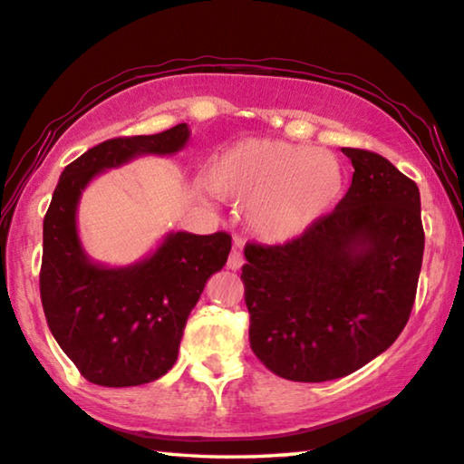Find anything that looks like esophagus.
<instances>
[{
  "label": "esophagus",
  "mask_w": 464,
  "mask_h": 464,
  "mask_svg": "<svg viewBox=\"0 0 464 464\" xmlns=\"http://www.w3.org/2000/svg\"><path fill=\"white\" fill-rule=\"evenodd\" d=\"M227 269H232V271H238L242 265H245V256H242V253L238 248H232V253H230V256H227Z\"/></svg>",
  "instance_id": "obj_1"
}]
</instances>
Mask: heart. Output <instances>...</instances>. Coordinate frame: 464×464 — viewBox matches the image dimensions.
Returning <instances> with one entry per match:
<instances>
[{
    "label": "heart",
    "instance_id": "1",
    "mask_svg": "<svg viewBox=\"0 0 464 464\" xmlns=\"http://www.w3.org/2000/svg\"><path fill=\"white\" fill-rule=\"evenodd\" d=\"M206 183L219 198L248 206V226L258 238L289 242L330 214L344 175L334 154L258 136L211 159Z\"/></svg>",
    "mask_w": 464,
    "mask_h": 464
}]
</instances>
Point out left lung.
I'll return each instance as SVG.
<instances>
[{
  "mask_svg": "<svg viewBox=\"0 0 464 464\" xmlns=\"http://www.w3.org/2000/svg\"><path fill=\"white\" fill-rule=\"evenodd\" d=\"M343 152L354 173L332 214L287 245L245 248L250 348L302 383L351 375L395 343L424 256L418 185L377 152Z\"/></svg>",
  "mask_w": 464,
  "mask_h": 464,
  "instance_id": "left-lung-1",
  "label": "left lung"
}]
</instances>
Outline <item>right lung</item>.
Instances as JSON below:
<instances>
[{"mask_svg": "<svg viewBox=\"0 0 464 464\" xmlns=\"http://www.w3.org/2000/svg\"><path fill=\"white\" fill-rule=\"evenodd\" d=\"M189 126L111 138L64 167L43 227L40 299L53 336L81 375L103 387L144 385L173 367L187 318L232 248L226 232H169L142 261L95 263L81 245L77 208L103 170L132 159L169 157L189 142Z\"/></svg>", "mask_w": 464, "mask_h": 464, "instance_id": "obj_1", "label": "right lung"}]
</instances>
